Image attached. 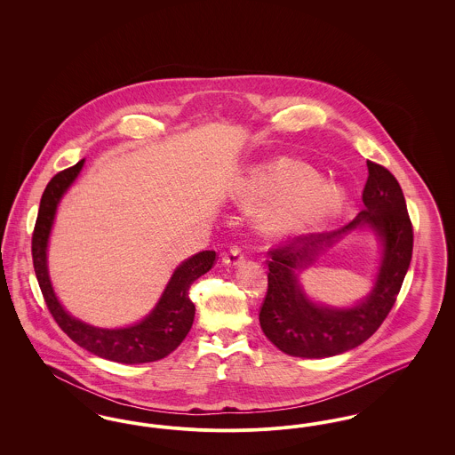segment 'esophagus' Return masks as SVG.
Returning a JSON list of instances; mask_svg holds the SVG:
<instances>
[{"instance_id": "esophagus-1", "label": "esophagus", "mask_w": 455, "mask_h": 455, "mask_svg": "<svg viewBox=\"0 0 455 455\" xmlns=\"http://www.w3.org/2000/svg\"><path fill=\"white\" fill-rule=\"evenodd\" d=\"M243 251H242V247H238V245H234V247H230V251L223 256V262L225 264H230V266H238L242 260H243Z\"/></svg>"}]
</instances>
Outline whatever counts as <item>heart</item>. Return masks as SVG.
I'll use <instances>...</instances> for the list:
<instances>
[{
    "instance_id": "b5f03b06",
    "label": "heart",
    "mask_w": 455,
    "mask_h": 455,
    "mask_svg": "<svg viewBox=\"0 0 455 455\" xmlns=\"http://www.w3.org/2000/svg\"><path fill=\"white\" fill-rule=\"evenodd\" d=\"M243 203L260 204L273 201L258 215L264 235L284 237L332 217L343 204V195L317 182V175L300 162L280 160L269 169L249 179Z\"/></svg>"
}]
</instances>
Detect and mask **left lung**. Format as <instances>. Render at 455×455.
I'll list each match as a JSON object with an SVG mask.
<instances>
[{
  "label": "left lung",
  "instance_id": "left-lung-1",
  "mask_svg": "<svg viewBox=\"0 0 455 455\" xmlns=\"http://www.w3.org/2000/svg\"><path fill=\"white\" fill-rule=\"evenodd\" d=\"M367 167L362 195L365 210L339 230L290 238L267 252V291L260 305V329L286 355L324 358L362 345L386 321L399 295L411 262V220L397 179L375 162L368 160ZM362 224L373 228L385 243L383 266L372 293L351 309L310 303L302 295L294 271L309 265L334 237Z\"/></svg>",
  "mask_w": 455,
  "mask_h": 455
}]
</instances>
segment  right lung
Returning a JSON list of instances; mask_svg holds the SVG:
<instances>
[{"instance_id":"obj_1","label":"right lung","mask_w":455,"mask_h":455,"mask_svg":"<svg viewBox=\"0 0 455 455\" xmlns=\"http://www.w3.org/2000/svg\"><path fill=\"white\" fill-rule=\"evenodd\" d=\"M84 162L85 160H80L76 165L56 173L45 186L41 197V206L32 234V260L44 300L54 321L78 347H85L90 353L117 363L132 365L156 362L171 355L188 336L196 312L195 303L189 299V288L199 276L213 267L217 252L203 251L184 260L175 269L152 314L140 324L124 329H99L68 315L61 303L58 302L47 276L45 247L56 206L66 189L78 177Z\"/></svg>"}]
</instances>
